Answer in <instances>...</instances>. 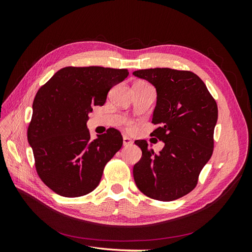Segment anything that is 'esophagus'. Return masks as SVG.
I'll return each mask as SVG.
<instances>
[{
  "mask_svg": "<svg viewBox=\"0 0 252 252\" xmlns=\"http://www.w3.org/2000/svg\"><path fill=\"white\" fill-rule=\"evenodd\" d=\"M132 144H133V142L130 138H128L127 135L123 136V145H124V146H129V145H132Z\"/></svg>",
  "mask_w": 252,
  "mask_h": 252,
  "instance_id": "1",
  "label": "esophagus"
}]
</instances>
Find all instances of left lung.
Here are the masks:
<instances>
[{
  "label": "left lung",
  "instance_id": "8db88e82",
  "mask_svg": "<svg viewBox=\"0 0 252 252\" xmlns=\"http://www.w3.org/2000/svg\"><path fill=\"white\" fill-rule=\"evenodd\" d=\"M133 75L157 89L150 135L163 141L156 154L145 140L135 141L142 158L133 166L134 182L151 199L169 202L186 195L197 184L213 152L218 105L204 82L191 71L150 68Z\"/></svg>",
  "mask_w": 252,
  "mask_h": 252
}]
</instances>
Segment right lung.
Wrapping results in <instances>:
<instances>
[{"label": "right lung", "mask_w": 252, "mask_h": 252, "mask_svg": "<svg viewBox=\"0 0 252 252\" xmlns=\"http://www.w3.org/2000/svg\"><path fill=\"white\" fill-rule=\"evenodd\" d=\"M128 74L127 69L100 66L65 67L36 93L27 138L36 172L52 191L77 197L97 187L123 138L109 128L91 140L88 113L103 106L108 91Z\"/></svg>", "instance_id": "obj_1"}]
</instances>
